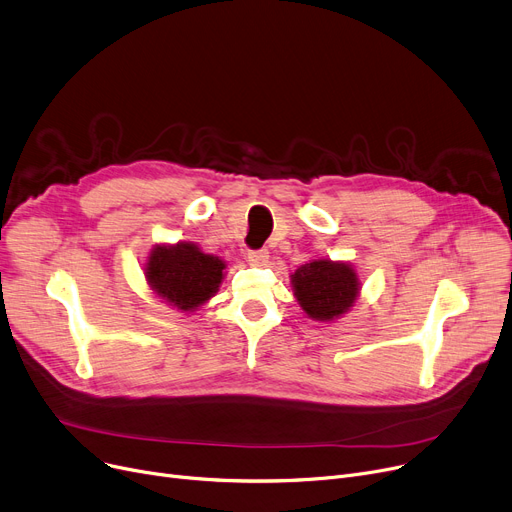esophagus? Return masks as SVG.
<instances>
[{
	"label": "esophagus",
	"instance_id": "obj_1",
	"mask_svg": "<svg viewBox=\"0 0 512 512\" xmlns=\"http://www.w3.org/2000/svg\"><path fill=\"white\" fill-rule=\"evenodd\" d=\"M267 259H270V253H267L265 249L249 251V255H247V261H249L251 265H255V267H261V265H265V263H267Z\"/></svg>",
	"mask_w": 512,
	"mask_h": 512
}]
</instances>
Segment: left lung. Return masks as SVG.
I'll return each instance as SVG.
<instances>
[{"mask_svg":"<svg viewBox=\"0 0 512 512\" xmlns=\"http://www.w3.org/2000/svg\"><path fill=\"white\" fill-rule=\"evenodd\" d=\"M292 290L303 311L317 321H332L359 297V278L348 263L317 259L292 274Z\"/></svg>","mask_w":512,"mask_h":512,"instance_id":"obj_1","label":"left lung"}]
</instances>
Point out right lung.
<instances>
[{
	"label": "right lung",
	"instance_id": "right-lung-1",
	"mask_svg": "<svg viewBox=\"0 0 512 512\" xmlns=\"http://www.w3.org/2000/svg\"><path fill=\"white\" fill-rule=\"evenodd\" d=\"M226 263L205 255L193 242L157 245L147 259L145 278L157 297L180 311H195L218 292Z\"/></svg>",
	"mask_w": 512,
	"mask_h": 512
}]
</instances>
